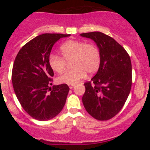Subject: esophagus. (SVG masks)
I'll return each instance as SVG.
<instances>
[{
	"label": "esophagus",
	"mask_w": 150,
	"mask_h": 150,
	"mask_svg": "<svg viewBox=\"0 0 150 150\" xmlns=\"http://www.w3.org/2000/svg\"><path fill=\"white\" fill-rule=\"evenodd\" d=\"M75 85H69V88H70V89H72V88H73L74 87H75Z\"/></svg>",
	"instance_id": "esophagus-1"
}]
</instances>
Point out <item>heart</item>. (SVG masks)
<instances>
[{"instance_id":"b5f03b06","label":"heart","mask_w":150,"mask_h":150,"mask_svg":"<svg viewBox=\"0 0 150 150\" xmlns=\"http://www.w3.org/2000/svg\"><path fill=\"white\" fill-rule=\"evenodd\" d=\"M58 55L50 56L48 64L50 67L57 73L66 69L67 62L72 60V68L58 78L60 83L75 85L86 76L93 75L99 69L101 63V54L98 47L93 43H85L83 41L69 40L60 46Z\"/></svg>"}]
</instances>
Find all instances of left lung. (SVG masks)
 Listing matches in <instances>:
<instances>
[{"label": "left lung", "instance_id": "obj_1", "mask_svg": "<svg viewBox=\"0 0 150 150\" xmlns=\"http://www.w3.org/2000/svg\"><path fill=\"white\" fill-rule=\"evenodd\" d=\"M81 36L93 40L101 54L98 72L84 83L83 104L96 120H110L121 110L131 91V59L123 47L101 32L82 33Z\"/></svg>", "mask_w": 150, "mask_h": 150}]
</instances>
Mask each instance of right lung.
I'll return each mask as SVG.
<instances>
[{
	"label": "right lung",
	"mask_w": 150,
	"mask_h": 150,
	"mask_svg": "<svg viewBox=\"0 0 150 150\" xmlns=\"http://www.w3.org/2000/svg\"><path fill=\"white\" fill-rule=\"evenodd\" d=\"M69 34L46 33L27 43L18 52L12 69L15 94L29 115L40 121L51 120L62 110L69 91L67 84L52 85L54 71L48 64L54 43Z\"/></svg>",
	"instance_id": "right-lung-1"
}]
</instances>
